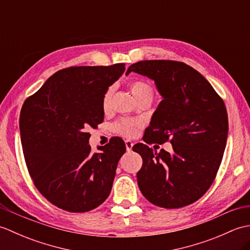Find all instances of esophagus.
I'll list each match as a JSON object with an SVG mask.
<instances>
[{
  "label": "esophagus",
  "mask_w": 250,
  "mask_h": 250,
  "mask_svg": "<svg viewBox=\"0 0 250 250\" xmlns=\"http://www.w3.org/2000/svg\"><path fill=\"white\" fill-rule=\"evenodd\" d=\"M133 142L128 140L125 141V148H126V151H131L132 150V147H133Z\"/></svg>",
  "instance_id": "34e87169"
}]
</instances>
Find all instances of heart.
<instances>
[{
  "instance_id": "obj_1",
  "label": "heart",
  "mask_w": 250,
  "mask_h": 250,
  "mask_svg": "<svg viewBox=\"0 0 250 250\" xmlns=\"http://www.w3.org/2000/svg\"><path fill=\"white\" fill-rule=\"evenodd\" d=\"M130 89L136 100L145 97L152 98L153 95L152 88L143 81H133L130 83ZM111 99H113V88H108L104 93L102 100V106L105 111H107L110 108ZM137 128H139V122L130 119H120L114 125V129L117 133L126 137L134 136L137 132Z\"/></svg>"
}]
</instances>
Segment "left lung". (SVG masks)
Wrapping results in <instances>:
<instances>
[{"label": "left lung", "mask_w": 250, "mask_h": 250, "mask_svg": "<svg viewBox=\"0 0 250 250\" xmlns=\"http://www.w3.org/2000/svg\"><path fill=\"white\" fill-rule=\"evenodd\" d=\"M131 72L152 79L162 97L143 140L147 144L169 140L173 146L172 153L143 143L133 147L143 158L136 175L141 192L164 208L187 206L208 190L220 167L229 128L224 101L183 62L140 61L125 75Z\"/></svg>", "instance_id": "left-lung-1"}]
</instances>
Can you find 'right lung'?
I'll list each match as a JSON object with an SVG mask.
<instances>
[{
  "mask_svg": "<svg viewBox=\"0 0 250 250\" xmlns=\"http://www.w3.org/2000/svg\"><path fill=\"white\" fill-rule=\"evenodd\" d=\"M125 70V63L67 67L24 101L19 128L26 167L35 187L59 208L84 213L110 193L125 142L113 137L93 153L87 131L103 122V95Z\"/></svg>",
  "mask_w": 250,
  "mask_h": 250,
  "instance_id": "1",
  "label": "right lung"
}]
</instances>
